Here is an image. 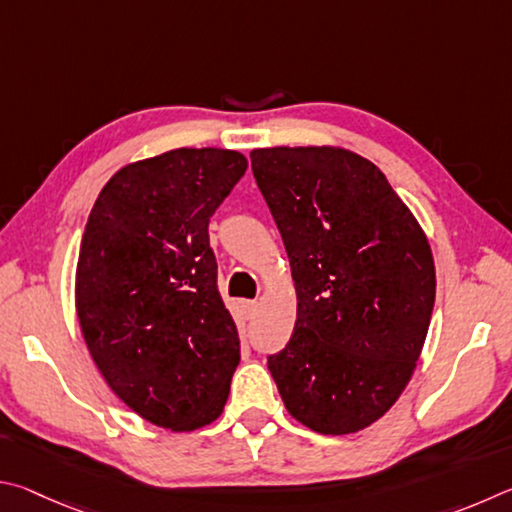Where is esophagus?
Masks as SVG:
<instances>
[{"mask_svg":"<svg viewBox=\"0 0 512 512\" xmlns=\"http://www.w3.org/2000/svg\"><path fill=\"white\" fill-rule=\"evenodd\" d=\"M242 310H245V317H254L258 310V301H242Z\"/></svg>","mask_w":512,"mask_h":512,"instance_id":"obj_1","label":"esophagus"}]
</instances>
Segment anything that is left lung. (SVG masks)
<instances>
[{
	"label": "left lung",
	"mask_w": 512,
	"mask_h": 512,
	"mask_svg": "<svg viewBox=\"0 0 512 512\" xmlns=\"http://www.w3.org/2000/svg\"><path fill=\"white\" fill-rule=\"evenodd\" d=\"M251 170L299 301L290 342L267 366L301 425L360 432L416 369L436 297L432 249L382 170L355 152L261 148Z\"/></svg>",
	"instance_id": "1"
}]
</instances>
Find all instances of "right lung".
<instances>
[{
    "instance_id": "obj_1",
    "label": "right lung",
    "mask_w": 512,
    "mask_h": 512,
    "mask_svg": "<svg viewBox=\"0 0 512 512\" xmlns=\"http://www.w3.org/2000/svg\"><path fill=\"white\" fill-rule=\"evenodd\" d=\"M236 150L177 148L121 168L89 213L76 312L110 389L148 423H213L240 362L209 220L245 175Z\"/></svg>"
}]
</instances>
